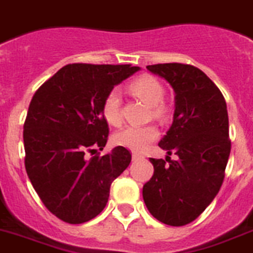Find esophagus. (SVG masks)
<instances>
[{
	"label": "esophagus",
	"instance_id": "1",
	"mask_svg": "<svg viewBox=\"0 0 253 253\" xmlns=\"http://www.w3.org/2000/svg\"><path fill=\"white\" fill-rule=\"evenodd\" d=\"M141 157H143V156L139 155V153H135V152H133V153H132V160H133V161H136V160L141 159Z\"/></svg>",
	"mask_w": 253,
	"mask_h": 253
}]
</instances>
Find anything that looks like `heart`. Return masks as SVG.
<instances>
[{"instance_id": "obj_1", "label": "heart", "mask_w": 253, "mask_h": 253, "mask_svg": "<svg viewBox=\"0 0 253 253\" xmlns=\"http://www.w3.org/2000/svg\"><path fill=\"white\" fill-rule=\"evenodd\" d=\"M133 94L153 106V114L156 117H164L166 108L162 104L165 97V88L157 78L152 75H141L130 84ZM102 117L113 126H118L122 122L121 113V94L118 91H112L106 94L102 102ZM159 137V130L152 125L148 126H126L114 135V143L120 147H125L131 151L140 152L149 143Z\"/></svg>"}]
</instances>
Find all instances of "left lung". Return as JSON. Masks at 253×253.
Returning <instances> with one entry per match:
<instances>
[{
  "mask_svg": "<svg viewBox=\"0 0 253 253\" xmlns=\"http://www.w3.org/2000/svg\"><path fill=\"white\" fill-rule=\"evenodd\" d=\"M147 69L175 92L173 125L159 145L178 159H149L155 173L143 187V199L155 218L183 226L204 212L222 186L231 149L226 101L198 67L159 63Z\"/></svg>",
  "mask_w": 253,
  "mask_h": 253,
  "instance_id": "8db88e82",
  "label": "left lung"
}]
</instances>
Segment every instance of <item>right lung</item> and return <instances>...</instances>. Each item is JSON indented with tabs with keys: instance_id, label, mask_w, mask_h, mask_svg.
Listing matches in <instances>:
<instances>
[{
	"instance_id": "add662e5",
	"label": "right lung",
	"mask_w": 253,
	"mask_h": 253,
	"mask_svg": "<svg viewBox=\"0 0 253 253\" xmlns=\"http://www.w3.org/2000/svg\"><path fill=\"white\" fill-rule=\"evenodd\" d=\"M137 70L71 63L31 100L23 131L27 175L49 212L65 222L83 223L100 214L113 180L130 165L131 153L125 147L91 159L87 152L102 151L108 141L104 98Z\"/></svg>"
}]
</instances>
